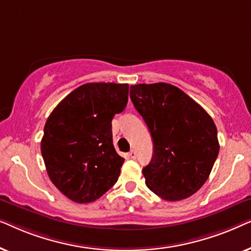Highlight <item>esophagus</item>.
Instances as JSON below:
<instances>
[{
  "label": "esophagus",
  "mask_w": 251,
  "mask_h": 251,
  "mask_svg": "<svg viewBox=\"0 0 251 251\" xmlns=\"http://www.w3.org/2000/svg\"><path fill=\"white\" fill-rule=\"evenodd\" d=\"M136 155H137V154H136V151L131 150V151H130V152H129V156L131 157V159H136Z\"/></svg>",
  "instance_id": "34e87169"
}]
</instances>
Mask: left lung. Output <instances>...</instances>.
<instances>
[{
  "mask_svg": "<svg viewBox=\"0 0 251 251\" xmlns=\"http://www.w3.org/2000/svg\"><path fill=\"white\" fill-rule=\"evenodd\" d=\"M130 98L152 136L154 151L143 168L146 186L167 201L190 198L207 181L219 152L211 116L169 83L136 84Z\"/></svg>",
  "mask_w": 251,
  "mask_h": 251,
  "instance_id": "obj_1",
  "label": "left lung"
}]
</instances>
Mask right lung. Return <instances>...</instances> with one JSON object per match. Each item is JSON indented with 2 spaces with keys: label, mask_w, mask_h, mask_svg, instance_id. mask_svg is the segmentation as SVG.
<instances>
[{
  "label": "right lung",
  "mask_w": 251,
  "mask_h": 251,
  "mask_svg": "<svg viewBox=\"0 0 251 251\" xmlns=\"http://www.w3.org/2000/svg\"><path fill=\"white\" fill-rule=\"evenodd\" d=\"M128 94L126 83H85L48 118L41 153L50 180L72 201L94 202L118 181L125 159L113 145L112 120Z\"/></svg>",
  "instance_id": "right-lung-1"
}]
</instances>
